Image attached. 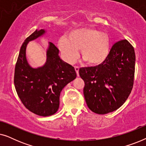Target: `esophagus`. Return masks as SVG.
<instances>
[{
	"instance_id": "esophagus-1",
	"label": "esophagus",
	"mask_w": 146,
	"mask_h": 146,
	"mask_svg": "<svg viewBox=\"0 0 146 146\" xmlns=\"http://www.w3.org/2000/svg\"><path fill=\"white\" fill-rule=\"evenodd\" d=\"M74 68H75L77 76H79V69H80V68L78 66H74Z\"/></svg>"
}]
</instances>
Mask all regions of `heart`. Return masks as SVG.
Wrapping results in <instances>:
<instances>
[{
  "label": "heart",
  "instance_id": "b5f03b06",
  "mask_svg": "<svg viewBox=\"0 0 146 146\" xmlns=\"http://www.w3.org/2000/svg\"><path fill=\"white\" fill-rule=\"evenodd\" d=\"M58 48L66 59L73 63L81 50L82 58L90 65H99L108 56L110 40L108 35L93 28H80L73 30L58 40Z\"/></svg>",
  "mask_w": 146,
  "mask_h": 146
}]
</instances>
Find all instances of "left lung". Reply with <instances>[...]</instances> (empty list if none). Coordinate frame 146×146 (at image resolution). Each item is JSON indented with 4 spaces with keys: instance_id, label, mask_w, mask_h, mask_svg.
<instances>
[{
    "instance_id": "left-lung-1",
    "label": "left lung",
    "mask_w": 146,
    "mask_h": 146,
    "mask_svg": "<svg viewBox=\"0 0 146 146\" xmlns=\"http://www.w3.org/2000/svg\"><path fill=\"white\" fill-rule=\"evenodd\" d=\"M135 62L133 47L127 40H121L112 46L101 64L79 70L85 83L84 96L90 110L106 114L124 104L133 88Z\"/></svg>"
}]
</instances>
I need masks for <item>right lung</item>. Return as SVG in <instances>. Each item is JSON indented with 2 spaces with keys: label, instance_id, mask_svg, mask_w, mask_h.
Wrapping results in <instances>:
<instances>
[{
  "label": "right lung",
  "instance_id": "right-lung-1",
  "mask_svg": "<svg viewBox=\"0 0 146 146\" xmlns=\"http://www.w3.org/2000/svg\"><path fill=\"white\" fill-rule=\"evenodd\" d=\"M46 31L36 29L24 42L16 64L14 82L24 106L40 116H49L59 108L62 89L76 78L74 68L59 56V50L49 42L46 61L42 66L33 68L28 62L26 50L29 42L42 36Z\"/></svg>",
  "mask_w": 146,
  "mask_h": 146
}]
</instances>
